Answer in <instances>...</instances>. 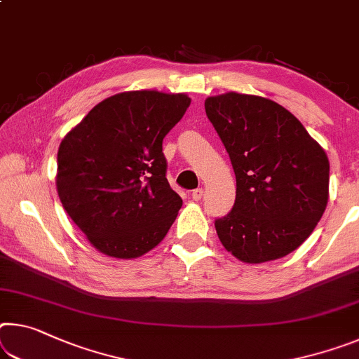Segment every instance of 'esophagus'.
<instances>
[{"label": "esophagus", "mask_w": 359, "mask_h": 359, "mask_svg": "<svg viewBox=\"0 0 359 359\" xmlns=\"http://www.w3.org/2000/svg\"><path fill=\"white\" fill-rule=\"evenodd\" d=\"M203 193H204L203 189L193 190V191H191V200H193V201H200L201 198H203Z\"/></svg>", "instance_id": "obj_1"}]
</instances>
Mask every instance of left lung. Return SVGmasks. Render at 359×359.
Returning a JSON list of instances; mask_svg holds the SVG:
<instances>
[{
  "label": "left lung",
  "mask_w": 359,
  "mask_h": 359,
  "mask_svg": "<svg viewBox=\"0 0 359 359\" xmlns=\"http://www.w3.org/2000/svg\"><path fill=\"white\" fill-rule=\"evenodd\" d=\"M229 153L236 200L215 220L226 251L246 264L281 259L311 235L329 200V159L291 111L260 95L208 97Z\"/></svg>",
  "instance_id": "left-lung-1"
}]
</instances>
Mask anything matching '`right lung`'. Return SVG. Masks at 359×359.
Returning <instances> with one entry per match:
<instances>
[{
  "mask_svg": "<svg viewBox=\"0 0 359 359\" xmlns=\"http://www.w3.org/2000/svg\"><path fill=\"white\" fill-rule=\"evenodd\" d=\"M187 94L129 90L95 105L57 153L60 203L99 252L135 259L166 236L182 208L166 179L163 139Z\"/></svg>",
  "mask_w": 359,
  "mask_h": 359,
  "instance_id": "obj_1",
  "label": "right lung"
}]
</instances>
